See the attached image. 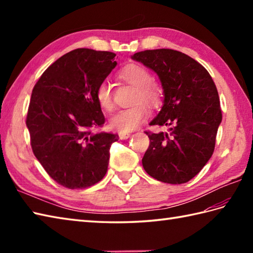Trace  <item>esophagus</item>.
Returning <instances> with one entry per match:
<instances>
[{"label":"esophagus","instance_id":"obj_1","mask_svg":"<svg viewBox=\"0 0 253 253\" xmlns=\"http://www.w3.org/2000/svg\"><path fill=\"white\" fill-rule=\"evenodd\" d=\"M131 135L128 132H120V139L121 140H126V139L129 138Z\"/></svg>","mask_w":253,"mask_h":253}]
</instances>
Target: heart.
Listing matches in <instances>:
<instances>
[{
  "mask_svg": "<svg viewBox=\"0 0 253 253\" xmlns=\"http://www.w3.org/2000/svg\"><path fill=\"white\" fill-rule=\"evenodd\" d=\"M122 82L136 88L132 103H137L128 109L122 110L111 118L110 125L113 129L121 132H130L138 129L146 122L150 112L145 105L158 107L163 100V89L152 80V75L142 65L128 64L118 73ZM95 99L99 106L105 112H111L114 107L112 87L109 83L102 82L95 90Z\"/></svg>",
  "mask_w": 253,
  "mask_h": 253,
  "instance_id": "b5f03b06",
  "label": "heart"
}]
</instances>
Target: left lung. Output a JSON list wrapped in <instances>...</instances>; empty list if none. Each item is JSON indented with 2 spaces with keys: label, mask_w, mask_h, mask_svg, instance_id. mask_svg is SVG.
<instances>
[{
  "label": "left lung",
  "mask_w": 253,
  "mask_h": 253,
  "mask_svg": "<svg viewBox=\"0 0 253 253\" xmlns=\"http://www.w3.org/2000/svg\"><path fill=\"white\" fill-rule=\"evenodd\" d=\"M132 60L157 73L163 87V106L150 125L168 126L166 132L146 131L144 170L160 181L184 184L211 159L222 111L216 85L200 63L170 49L135 53Z\"/></svg>",
  "instance_id": "obj_1"
}]
</instances>
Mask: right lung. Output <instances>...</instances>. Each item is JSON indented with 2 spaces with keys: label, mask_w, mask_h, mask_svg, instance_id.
Masks as SVG:
<instances>
[{
  "label": "right lung",
  "mask_w": 253,
  "mask_h": 253,
  "mask_svg": "<svg viewBox=\"0 0 253 253\" xmlns=\"http://www.w3.org/2000/svg\"><path fill=\"white\" fill-rule=\"evenodd\" d=\"M115 53L77 49L45 69L32 89L26 125L35 157L53 180L84 189L106 174L118 135L92 132L105 118L95 90L115 68Z\"/></svg>",
  "instance_id": "1"
}]
</instances>
